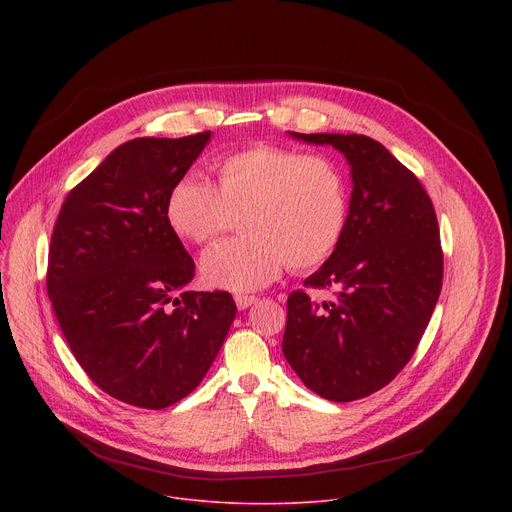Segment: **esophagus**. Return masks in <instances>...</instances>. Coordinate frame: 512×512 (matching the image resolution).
<instances>
[{
	"label": "esophagus",
	"instance_id": "1",
	"mask_svg": "<svg viewBox=\"0 0 512 512\" xmlns=\"http://www.w3.org/2000/svg\"><path fill=\"white\" fill-rule=\"evenodd\" d=\"M235 302H237V308H239V310H247V308H251L253 304H257L259 298H257V296H235Z\"/></svg>",
	"mask_w": 512,
	"mask_h": 512
}]
</instances>
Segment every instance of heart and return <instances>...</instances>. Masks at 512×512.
<instances>
[{
    "label": "heart",
    "mask_w": 512,
    "mask_h": 512,
    "mask_svg": "<svg viewBox=\"0 0 512 512\" xmlns=\"http://www.w3.org/2000/svg\"><path fill=\"white\" fill-rule=\"evenodd\" d=\"M214 184L184 178L166 200L170 229L208 245L241 218L245 237L202 255V279L249 294L275 281L287 263L308 271L340 245L348 223V182L336 160L283 145L257 143L212 162Z\"/></svg>",
    "instance_id": "1"
}]
</instances>
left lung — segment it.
Returning a JSON list of instances; mask_svg holds the SVG:
<instances>
[{
    "mask_svg": "<svg viewBox=\"0 0 512 512\" xmlns=\"http://www.w3.org/2000/svg\"><path fill=\"white\" fill-rule=\"evenodd\" d=\"M289 135L338 150L352 194L340 245L304 281L332 287L336 300L289 294L281 350L310 391L356 401L399 375L429 324L444 277L440 229L427 192L383 143L356 133Z\"/></svg>",
    "mask_w": 512,
    "mask_h": 512,
    "instance_id": "left-lung-1",
    "label": "left lung"
}]
</instances>
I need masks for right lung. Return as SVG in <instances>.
Instances as JSON below:
<instances>
[{
  "mask_svg": "<svg viewBox=\"0 0 512 512\" xmlns=\"http://www.w3.org/2000/svg\"><path fill=\"white\" fill-rule=\"evenodd\" d=\"M208 141H125L68 192L54 225L46 289L60 330L91 381L135 407L190 395L237 314L227 291H186L194 261L166 218Z\"/></svg>",
  "mask_w": 512,
  "mask_h": 512,
  "instance_id": "1",
  "label": "right lung"
}]
</instances>
